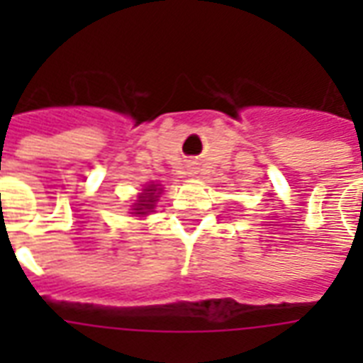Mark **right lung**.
Listing matches in <instances>:
<instances>
[{
    "label": "right lung",
    "mask_w": 363,
    "mask_h": 363,
    "mask_svg": "<svg viewBox=\"0 0 363 363\" xmlns=\"http://www.w3.org/2000/svg\"><path fill=\"white\" fill-rule=\"evenodd\" d=\"M164 192L160 184H147L143 188V192L137 196V201L133 203V215L145 216L147 213H152L154 203L158 201L160 194Z\"/></svg>",
    "instance_id": "right-lung-1"
}]
</instances>
